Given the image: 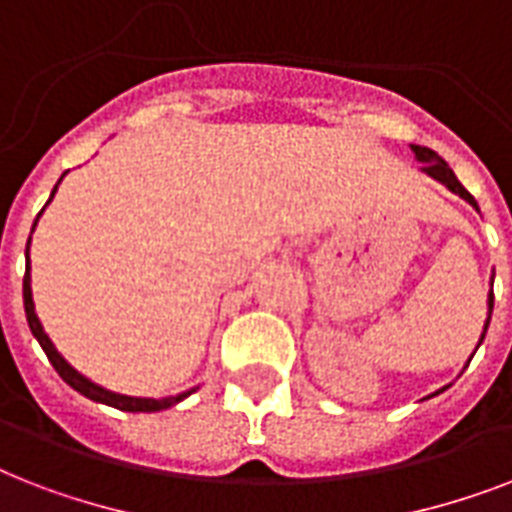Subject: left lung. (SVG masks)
<instances>
[{
  "instance_id": "obj_1",
  "label": "left lung",
  "mask_w": 512,
  "mask_h": 512,
  "mask_svg": "<svg viewBox=\"0 0 512 512\" xmlns=\"http://www.w3.org/2000/svg\"><path fill=\"white\" fill-rule=\"evenodd\" d=\"M412 151H414V156H417V162H422V172H428L430 177H436L438 183H444L452 193H460L462 199L478 209L476 199H473V196L465 191V185L457 180V175L449 170V164H446L444 159L436 154V151H430V148H425V146H412ZM492 308H494V292H489V313H492ZM486 327H489V319H486ZM481 340H484V335H481Z\"/></svg>"
}]
</instances>
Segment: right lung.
Here are the masks:
<instances>
[{"label":"right lung","mask_w":512,"mask_h":512,"mask_svg":"<svg viewBox=\"0 0 512 512\" xmlns=\"http://www.w3.org/2000/svg\"><path fill=\"white\" fill-rule=\"evenodd\" d=\"M63 180V177H60ZM58 180V183H60ZM55 191H58V185H55ZM55 191H52V196H55ZM50 196V201H52ZM47 201V204H50ZM42 215V212H39ZM39 220V217H36ZM34 220V225H36ZM31 241V239H28ZM26 260H28V247H26ZM23 305H26V319H28V327H31V332H34V337L39 340V345H42V350L47 353V358H50V364L55 366V372L63 377V380L71 385L74 390H79L82 396L92 398V401H100V404H108L114 406V409H122V412H162V409H170V406H175L177 401H183L185 396H191V390L188 393H180V396H167V398H132V396H122V393H111V390L100 388V385H95L92 380H87L84 374H79L74 369V366L68 364L66 358L60 356L58 350H55V345H52V340L47 335H44L42 324H39V319H36V311H34V297H31V273H28V265H26V276H23Z\"/></svg>","instance_id":"right-lung-1"}]
</instances>
